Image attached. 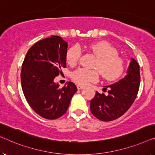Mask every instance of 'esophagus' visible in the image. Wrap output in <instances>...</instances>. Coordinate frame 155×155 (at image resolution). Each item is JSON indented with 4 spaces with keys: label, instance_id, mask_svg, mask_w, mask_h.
Returning a JSON list of instances; mask_svg holds the SVG:
<instances>
[{
    "label": "esophagus",
    "instance_id": "1",
    "mask_svg": "<svg viewBox=\"0 0 155 155\" xmlns=\"http://www.w3.org/2000/svg\"><path fill=\"white\" fill-rule=\"evenodd\" d=\"M84 87V86H83V85H77V89L78 90H81Z\"/></svg>",
    "mask_w": 155,
    "mask_h": 155
}]
</instances>
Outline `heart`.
<instances>
[{
	"mask_svg": "<svg viewBox=\"0 0 155 155\" xmlns=\"http://www.w3.org/2000/svg\"><path fill=\"white\" fill-rule=\"evenodd\" d=\"M89 50L97 58L93 68L99 71L104 79L112 81L121 77L124 70V60L117 55V49L110 43L102 41L92 44L89 46ZM81 55V51L79 47L77 46L71 47L67 52V62L71 65L77 64ZM98 71L79 68L71 73V78L78 84L87 85L99 79Z\"/></svg>",
	"mask_w": 155,
	"mask_h": 155,
	"instance_id": "b5f03b06",
	"label": "heart"
}]
</instances>
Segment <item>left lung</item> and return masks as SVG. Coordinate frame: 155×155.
I'll list each match as a JSON object with an SVG mask.
<instances>
[{"label":"left lung","instance_id":"left-lung-1","mask_svg":"<svg viewBox=\"0 0 155 155\" xmlns=\"http://www.w3.org/2000/svg\"><path fill=\"white\" fill-rule=\"evenodd\" d=\"M140 81L139 65L132 58L125 77L104 88H108L107 94L96 92L94 98L91 101L92 115L101 121L107 122L121 117L127 111L137 98Z\"/></svg>","mask_w":155,"mask_h":155}]
</instances>
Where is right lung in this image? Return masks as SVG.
<instances>
[{
    "mask_svg": "<svg viewBox=\"0 0 155 155\" xmlns=\"http://www.w3.org/2000/svg\"><path fill=\"white\" fill-rule=\"evenodd\" d=\"M68 43L53 35L36 42L25 56L21 83L25 98L34 111L48 120L63 116L77 91L72 82L61 87L54 79L66 68Z\"/></svg>",
    "mask_w": 155,
    "mask_h": 155,
    "instance_id": "right-lung-1",
    "label": "right lung"
}]
</instances>
